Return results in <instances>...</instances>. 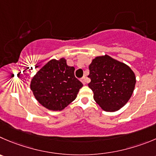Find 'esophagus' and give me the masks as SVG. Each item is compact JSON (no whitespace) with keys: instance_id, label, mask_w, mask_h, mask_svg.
I'll return each instance as SVG.
<instances>
[{"instance_id":"34e87169","label":"esophagus","mask_w":156,"mask_h":156,"mask_svg":"<svg viewBox=\"0 0 156 156\" xmlns=\"http://www.w3.org/2000/svg\"><path fill=\"white\" fill-rule=\"evenodd\" d=\"M81 82L83 83V84H84V85H85L86 83H87V78H86L85 76L83 77L82 79H81Z\"/></svg>"}]
</instances>
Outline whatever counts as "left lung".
Returning a JSON list of instances; mask_svg holds the SVG:
<instances>
[{
    "instance_id": "8db88e82",
    "label": "left lung",
    "mask_w": 156,
    "mask_h": 156,
    "mask_svg": "<svg viewBox=\"0 0 156 156\" xmlns=\"http://www.w3.org/2000/svg\"><path fill=\"white\" fill-rule=\"evenodd\" d=\"M89 87L93 99L106 112H115L125 106L133 95L136 76L131 68L108 55L96 57L89 66Z\"/></svg>"
}]
</instances>
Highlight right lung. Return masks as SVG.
Segmentation results:
<instances>
[{"instance_id":"obj_1","label":"right lung","mask_w":156,"mask_h":156,"mask_svg":"<svg viewBox=\"0 0 156 156\" xmlns=\"http://www.w3.org/2000/svg\"><path fill=\"white\" fill-rule=\"evenodd\" d=\"M74 70L64 58L53 59L46 63L31 80L30 90L37 100L50 110H63L76 98L83 87Z\"/></svg>"}]
</instances>
